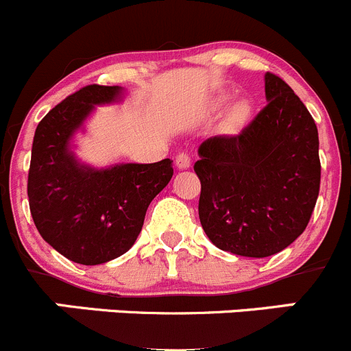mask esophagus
<instances>
[{
  "label": "esophagus",
  "mask_w": 351,
  "mask_h": 351,
  "mask_svg": "<svg viewBox=\"0 0 351 351\" xmlns=\"http://www.w3.org/2000/svg\"><path fill=\"white\" fill-rule=\"evenodd\" d=\"M190 165H192V159H190V156L186 154V152H180V154L176 156V166H178V169L190 168Z\"/></svg>",
  "instance_id": "34e87169"
}]
</instances>
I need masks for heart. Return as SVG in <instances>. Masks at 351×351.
Returning a JSON list of instances; mask_svg holds the SVG:
<instances>
[{
	"label": "heart",
	"mask_w": 351,
	"mask_h": 351,
	"mask_svg": "<svg viewBox=\"0 0 351 351\" xmlns=\"http://www.w3.org/2000/svg\"><path fill=\"white\" fill-rule=\"evenodd\" d=\"M248 113H250V108H248L247 104H238V106H234V110L231 111V121H233L234 125L243 123V121L247 120Z\"/></svg>",
	"instance_id": "b5f03b06"
}]
</instances>
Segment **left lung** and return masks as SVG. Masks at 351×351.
I'll return each instance as SVG.
<instances>
[{
    "label": "left lung",
    "instance_id": "8db88e82",
    "mask_svg": "<svg viewBox=\"0 0 351 351\" xmlns=\"http://www.w3.org/2000/svg\"><path fill=\"white\" fill-rule=\"evenodd\" d=\"M266 108L238 135L199 147V217L209 240L243 257H269L311 221L321 185L319 134L300 97L267 71Z\"/></svg>",
    "mask_w": 351,
    "mask_h": 351
}]
</instances>
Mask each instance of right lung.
I'll list each match as a JSON object with an SVG mask.
<instances>
[{
    "label": "right lung",
    "mask_w": 351,
    "mask_h": 351,
    "mask_svg": "<svg viewBox=\"0 0 351 351\" xmlns=\"http://www.w3.org/2000/svg\"><path fill=\"white\" fill-rule=\"evenodd\" d=\"M121 97L118 85H85L37 125L30 158V214L40 237L70 261L96 266L130 250L149 204L173 176L171 159L94 169L77 161L70 141L94 106Z\"/></svg>",
    "instance_id": "right-lung-1"
}]
</instances>
